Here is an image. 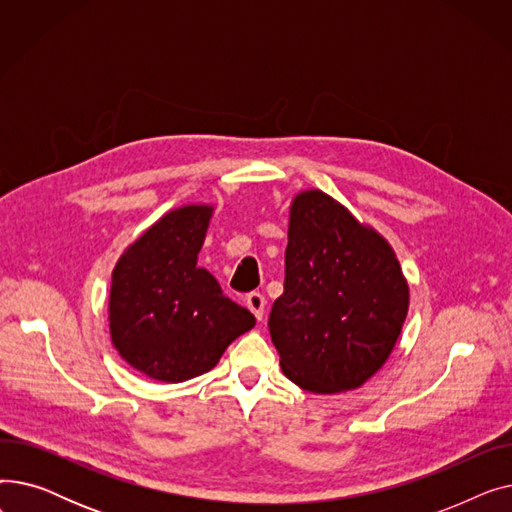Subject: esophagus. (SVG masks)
Here are the masks:
<instances>
[{"label":"esophagus","instance_id":"34e87169","mask_svg":"<svg viewBox=\"0 0 512 512\" xmlns=\"http://www.w3.org/2000/svg\"><path fill=\"white\" fill-rule=\"evenodd\" d=\"M247 307L251 309V313L261 321L263 319V315H265V297L263 294H259V292H251V294H247Z\"/></svg>","mask_w":512,"mask_h":512}]
</instances>
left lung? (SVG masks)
I'll use <instances>...</instances> for the list:
<instances>
[{"instance_id":"obj_1","label":"left lung","mask_w":512,"mask_h":512,"mask_svg":"<svg viewBox=\"0 0 512 512\" xmlns=\"http://www.w3.org/2000/svg\"><path fill=\"white\" fill-rule=\"evenodd\" d=\"M411 303L390 242L319 188L292 197L284 294L270 336L286 378L313 394L357 390L392 355Z\"/></svg>"}]
</instances>
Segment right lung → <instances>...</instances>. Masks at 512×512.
<instances>
[{
    "label": "right lung",
    "mask_w": 512,
    "mask_h": 512,
    "mask_svg": "<svg viewBox=\"0 0 512 512\" xmlns=\"http://www.w3.org/2000/svg\"><path fill=\"white\" fill-rule=\"evenodd\" d=\"M213 209L188 203L168 211L114 265L107 303L112 344L151 380L178 384L207 373L255 326L253 313L197 265Z\"/></svg>",
    "instance_id": "right-lung-1"
}]
</instances>
